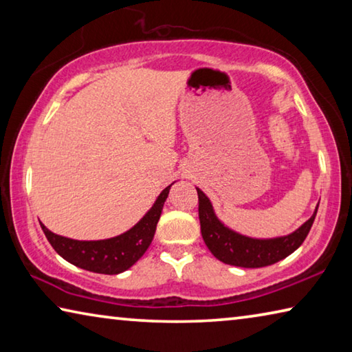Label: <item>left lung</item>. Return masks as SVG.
Here are the masks:
<instances>
[{"label": "left lung", "instance_id": "obj_1", "mask_svg": "<svg viewBox=\"0 0 352 352\" xmlns=\"http://www.w3.org/2000/svg\"><path fill=\"white\" fill-rule=\"evenodd\" d=\"M197 194L200 231L206 247L219 261L230 265L243 267V269H259V267L272 265L294 253L305 242L318 210V206L315 208L312 217L289 236L275 237V239H252V237L237 234L220 223L214 214L210 199L200 189H197Z\"/></svg>", "mask_w": 352, "mask_h": 352}]
</instances>
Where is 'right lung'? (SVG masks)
<instances>
[{
    "label": "right lung",
    "instance_id": "right-lung-1",
    "mask_svg": "<svg viewBox=\"0 0 352 352\" xmlns=\"http://www.w3.org/2000/svg\"><path fill=\"white\" fill-rule=\"evenodd\" d=\"M170 186L158 195L153 206L133 228L121 236L111 237V239L74 241L69 237L54 234L43 223H40L41 230L52 248L73 265L94 273L118 275V273L130 269L151 245Z\"/></svg>",
    "mask_w": 352,
    "mask_h": 352
}]
</instances>
